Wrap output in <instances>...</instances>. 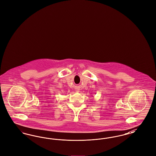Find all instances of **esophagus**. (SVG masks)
Listing matches in <instances>:
<instances>
[{
  "instance_id": "esophagus-1",
  "label": "esophagus",
  "mask_w": 156,
  "mask_h": 156,
  "mask_svg": "<svg viewBox=\"0 0 156 156\" xmlns=\"http://www.w3.org/2000/svg\"><path fill=\"white\" fill-rule=\"evenodd\" d=\"M76 92H79V90H76Z\"/></svg>"
}]
</instances>
